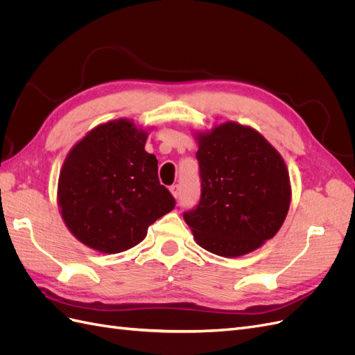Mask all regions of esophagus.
<instances>
[{
	"label": "esophagus",
	"instance_id": "esophagus-1",
	"mask_svg": "<svg viewBox=\"0 0 355 355\" xmlns=\"http://www.w3.org/2000/svg\"><path fill=\"white\" fill-rule=\"evenodd\" d=\"M170 191H171V194H173L175 198H179V197H180V187H179V185H171V187H170Z\"/></svg>",
	"mask_w": 355,
	"mask_h": 355
}]
</instances>
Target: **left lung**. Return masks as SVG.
<instances>
[{
	"instance_id": "obj_1",
	"label": "left lung",
	"mask_w": 355,
	"mask_h": 355,
	"mask_svg": "<svg viewBox=\"0 0 355 355\" xmlns=\"http://www.w3.org/2000/svg\"><path fill=\"white\" fill-rule=\"evenodd\" d=\"M197 141L201 197L184 213L196 241L225 257L256 250L287 216L292 191L284 159L261 133L237 123Z\"/></svg>"
}]
</instances>
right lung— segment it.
Returning <instances> with one entry per match:
<instances>
[{"instance_id": "obj_1", "label": "right lung", "mask_w": 355, "mask_h": 355, "mask_svg": "<svg viewBox=\"0 0 355 355\" xmlns=\"http://www.w3.org/2000/svg\"><path fill=\"white\" fill-rule=\"evenodd\" d=\"M146 132L128 120L101 124L68 154L58 201L77 240L102 253L141 243L148 227L175 207L158 180V161L145 151Z\"/></svg>"}]
</instances>
